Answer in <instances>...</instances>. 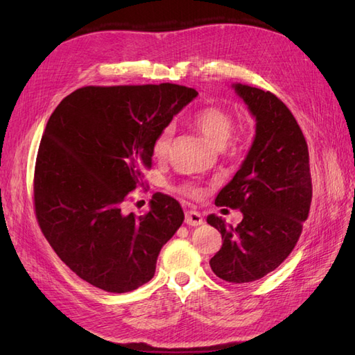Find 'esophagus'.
<instances>
[{
  "label": "esophagus",
  "instance_id": "obj_1",
  "mask_svg": "<svg viewBox=\"0 0 355 355\" xmlns=\"http://www.w3.org/2000/svg\"><path fill=\"white\" fill-rule=\"evenodd\" d=\"M185 222H187V225H191V227H198V225H201L204 220L198 211L188 210L185 213Z\"/></svg>",
  "mask_w": 355,
  "mask_h": 355
}]
</instances>
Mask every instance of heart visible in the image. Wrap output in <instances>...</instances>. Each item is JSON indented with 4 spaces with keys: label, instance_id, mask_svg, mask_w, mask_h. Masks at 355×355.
I'll return each mask as SVG.
<instances>
[{
    "label": "heart",
    "instance_id": "obj_1",
    "mask_svg": "<svg viewBox=\"0 0 355 355\" xmlns=\"http://www.w3.org/2000/svg\"><path fill=\"white\" fill-rule=\"evenodd\" d=\"M191 123L213 148H223L230 141L234 128V114L223 106H204L191 116ZM173 139V127L167 125L153 142V157L158 161L167 158ZM178 191L189 197H200L201 188L194 184H182Z\"/></svg>",
    "mask_w": 355,
    "mask_h": 355
}]
</instances>
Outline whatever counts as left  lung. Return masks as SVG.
Wrapping results in <instances>:
<instances>
[{
    "label": "left lung",
    "instance_id": "1",
    "mask_svg": "<svg viewBox=\"0 0 355 355\" xmlns=\"http://www.w3.org/2000/svg\"><path fill=\"white\" fill-rule=\"evenodd\" d=\"M256 120L253 144L241 167L214 204L240 209L243 220L232 227L216 214L207 223L222 234L211 271L225 282H256L292 253L308 218L313 184L308 145L287 106L271 92L234 84Z\"/></svg>",
    "mask_w": 355,
    "mask_h": 355
}]
</instances>
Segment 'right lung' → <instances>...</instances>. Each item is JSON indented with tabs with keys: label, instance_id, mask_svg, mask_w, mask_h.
Segmentation results:
<instances>
[{
	"label": "right lung",
	"instance_id": "1",
	"mask_svg": "<svg viewBox=\"0 0 355 355\" xmlns=\"http://www.w3.org/2000/svg\"><path fill=\"white\" fill-rule=\"evenodd\" d=\"M197 94L170 83L87 85L50 115L35 161V214L53 250L84 282L125 293L154 277L184 210L159 192L141 216L125 213L124 202L144 185L157 135Z\"/></svg>",
	"mask_w": 355,
	"mask_h": 355
}]
</instances>
